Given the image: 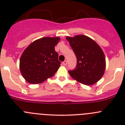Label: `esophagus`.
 Returning <instances> with one entry per match:
<instances>
[{
    "label": "esophagus",
    "mask_w": 125,
    "mask_h": 125,
    "mask_svg": "<svg viewBox=\"0 0 125 125\" xmlns=\"http://www.w3.org/2000/svg\"><path fill=\"white\" fill-rule=\"evenodd\" d=\"M67 63H68V61L66 60H65L64 61L62 62V64H63L64 66H66V65H67Z\"/></svg>",
    "instance_id": "esophagus-1"
}]
</instances>
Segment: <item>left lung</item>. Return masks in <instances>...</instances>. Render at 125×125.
Returning a JSON list of instances; mask_svg holds the SVG:
<instances>
[{
	"mask_svg": "<svg viewBox=\"0 0 125 125\" xmlns=\"http://www.w3.org/2000/svg\"><path fill=\"white\" fill-rule=\"evenodd\" d=\"M77 58V65L70 76L80 83L92 85L103 76L106 68L105 56L99 45L92 39L83 35L67 37Z\"/></svg>",
	"mask_w": 125,
	"mask_h": 125,
	"instance_id": "obj_1",
	"label": "left lung"
}]
</instances>
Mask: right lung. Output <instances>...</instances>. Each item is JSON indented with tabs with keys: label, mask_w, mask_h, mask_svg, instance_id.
<instances>
[{
	"label": "right lung",
	"mask_w": 125,
	"mask_h": 125,
	"mask_svg": "<svg viewBox=\"0 0 125 125\" xmlns=\"http://www.w3.org/2000/svg\"><path fill=\"white\" fill-rule=\"evenodd\" d=\"M60 38L43 37L32 42L20 58V70L24 79L39 84L55 74L61 64L54 49Z\"/></svg>",
	"instance_id": "right-lung-1"
}]
</instances>
